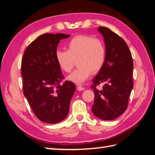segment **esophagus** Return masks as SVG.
Masks as SVG:
<instances>
[{
    "label": "esophagus",
    "instance_id": "34e87169",
    "mask_svg": "<svg viewBox=\"0 0 155 155\" xmlns=\"http://www.w3.org/2000/svg\"><path fill=\"white\" fill-rule=\"evenodd\" d=\"M77 90L78 91H83V90H85V87H83V86H81V85H78Z\"/></svg>",
    "mask_w": 155,
    "mask_h": 155
}]
</instances>
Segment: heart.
Segmentation results:
<instances>
[{"label": "heart", "instance_id": "obj_1", "mask_svg": "<svg viewBox=\"0 0 155 155\" xmlns=\"http://www.w3.org/2000/svg\"><path fill=\"white\" fill-rule=\"evenodd\" d=\"M55 59L59 68L70 72L77 61V69L67 79L77 84L85 83L91 74H96L103 68L106 59V48L99 39L78 35L67 44V51L57 50Z\"/></svg>", "mask_w": 155, "mask_h": 155}]
</instances>
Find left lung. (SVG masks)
Segmentation results:
<instances>
[{
    "instance_id": "obj_1",
    "label": "left lung",
    "mask_w": 155,
    "mask_h": 155,
    "mask_svg": "<svg viewBox=\"0 0 155 155\" xmlns=\"http://www.w3.org/2000/svg\"><path fill=\"white\" fill-rule=\"evenodd\" d=\"M98 31L104 38L106 59L91 85L95 95L91 111L100 119L111 120L127 108L133 87V61L129 48L122 38L107 27H100ZM101 83L105 85L99 90L97 85Z\"/></svg>"
}]
</instances>
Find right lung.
<instances>
[{
    "label": "right lung",
    "instance_id": "add662e5",
    "mask_svg": "<svg viewBox=\"0 0 155 155\" xmlns=\"http://www.w3.org/2000/svg\"><path fill=\"white\" fill-rule=\"evenodd\" d=\"M70 35L45 33L39 36L23 54L21 73L22 87L34 114L43 122L56 124L68 115L76 86L65 81L57 64L55 52L58 44Z\"/></svg>",
    "mask_w": 155,
    "mask_h": 155
}]
</instances>
